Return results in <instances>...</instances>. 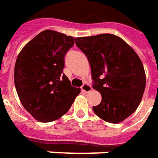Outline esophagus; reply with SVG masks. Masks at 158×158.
Segmentation results:
<instances>
[{"label": "esophagus", "instance_id": "1", "mask_svg": "<svg viewBox=\"0 0 158 158\" xmlns=\"http://www.w3.org/2000/svg\"><path fill=\"white\" fill-rule=\"evenodd\" d=\"M81 90H82L83 92H85V93H89V92L91 91V89H92L91 86H90L89 83H86V82L82 84V86L81 87Z\"/></svg>", "mask_w": 158, "mask_h": 158}]
</instances>
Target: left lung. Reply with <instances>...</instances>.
Wrapping results in <instances>:
<instances>
[{
	"mask_svg": "<svg viewBox=\"0 0 158 158\" xmlns=\"http://www.w3.org/2000/svg\"><path fill=\"white\" fill-rule=\"evenodd\" d=\"M76 44L89 62L93 88L102 95L94 112L111 123L125 120L137 109L145 89V72L139 56L112 34L77 37Z\"/></svg>",
	"mask_w": 158,
	"mask_h": 158,
	"instance_id": "obj_1",
	"label": "left lung"
}]
</instances>
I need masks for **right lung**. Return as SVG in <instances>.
<instances>
[{"mask_svg": "<svg viewBox=\"0 0 158 158\" xmlns=\"http://www.w3.org/2000/svg\"><path fill=\"white\" fill-rule=\"evenodd\" d=\"M76 39L44 30L18 55L15 85L25 110L42 123L55 121L70 109L80 89L71 86L63 74L64 56Z\"/></svg>", "mask_w": 158, "mask_h": 158, "instance_id": "1", "label": "right lung"}]
</instances>
